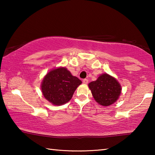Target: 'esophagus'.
<instances>
[{"mask_svg":"<svg viewBox=\"0 0 155 155\" xmlns=\"http://www.w3.org/2000/svg\"><path fill=\"white\" fill-rule=\"evenodd\" d=\"M83 83L84 84H87L88 83V80L86 79V78H85V79L83 80Z\"/></svg>","mask_w":155,"mask_h":155,"instance_id":"1","label":"esophagus"}]
</instances>
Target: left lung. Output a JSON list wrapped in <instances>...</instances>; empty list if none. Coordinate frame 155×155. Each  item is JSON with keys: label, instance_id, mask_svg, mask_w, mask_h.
Returning <instances> with one entry per match:
<instances>
[{"label": "left lung", "instance_id": "left-lung-1", "mask_svg": "<svg viewBox=\"0 0 155 155\" xmlns=\"http://www.w3.org/2000/svg\"><path fill=\"white\" fill-rule=\"evenodd\" d=\"M88 86L94 100L104 107L116 102L122 91L118 81L107 73L100 75L96 81L90 83Z\"/></svg>", "mask_w": 155, "mask_h": 155}]
</instances>
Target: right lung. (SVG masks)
<instances>
[{"instance_id": "right-lung-1", "label": "right lung", "mask_w": 155, "mask_h": 155, "mask_svg": "<svg viewBox=\"0 0 155 155\" xmlns=\"http://www.w3.org/2000/svg\"><path fill=\"white\" fill-rule=\"evenodd\" d=\"M82 81L72 76L67 68L60 67L51 70L44 77L41 92L47 101L54 105H62L71 100Z\"/></svg>"}]
</instances>
